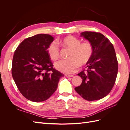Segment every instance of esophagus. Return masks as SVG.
<instances>
[{
	"label": "esophagus",
	"mask_w": 130,
	"mask_h": 130,
	"mask_svg": "<svg viewBox=\"0 0 130 130\" xmlns=\"http://www.w3.org/2000/svg\"><path fill=\"white\" fill-rule=\"evenodd\" d=\"M65 76L66 77H72L74 76L73 75H69V74H66Z\"/></svg>",
	"instance_id": "obj_1"
}]
</instances>
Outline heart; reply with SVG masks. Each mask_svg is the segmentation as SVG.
I'll return each mask as SVG.
<instances>
[{"label": "heart", "mask_w": 130, "mask_h": 130, "mask_svg": "<svg viewBox=\"0 0 130 130\" xmlns=\"http://www.w3.org/2000/svg\"><path fill=\"white\" fill-rule=\"evenodd\" d=\"M58 43L65 48L71 49L67 60H61L55 64L59 71L66 74L76 72L80 66L87 65L92 57L94 48L89 41L81 42V40L72 35H69L59 40ZM60 47L55 42H51L47 48L50 58L56 61L60 57Z\"/></svg>", "instance_id": "heart-1"}]
</instances>
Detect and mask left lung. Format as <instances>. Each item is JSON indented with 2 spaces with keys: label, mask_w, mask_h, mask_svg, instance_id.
<instances>
[{
  "label": "left lung",
  "mask_w": 130,
  "mask_h": 130,
  "mask_svg": "<svg viewBox=\"0 0 130 130\" xmlns=\"http://www.w3.org/2000/svg\"><path fill=\"white\" fill-rule=\"evenodd\" d=\"M81 36L92 43L94 52L86 67L87 70L78 74L82 82L75 90L86 100H99L108 95L115 84L118 70L115 50L108 39L101 33L85 31Z\"/></svg>",
  "instance_id": "left-lung-1"
}]
</instances>
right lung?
<instances>
[{
	"label": "right lung",
	"mask_w": 130,
	"mask_h": 130,
	"mask_svg": "<svg viewBox=\"0 0 130 130\" xmlns=\"http://www.w3.org/2000/svg\"><path fill=\"white\" fill-rule=\"evenodd\" d=\"M54 38L37 34L25 38L15 49L12 75L19 92L34 102L44 101L56 91L64 75L53 67L47 48Z\"/></svg>",
	"instance_id": "obj_1"
}]
</instances>
